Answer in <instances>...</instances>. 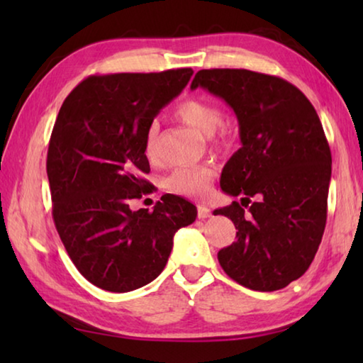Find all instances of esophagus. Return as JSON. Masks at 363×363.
<instances>
[{
	"instance_id": "34e87169",
	"label": "esophagus",
	"mask_w": 363,
	"mask_h": 363,
	"mask_svg": "<svg viewBox=\"0 0 363 363\" xmlns=\"http://www.w3.org/2000/svg\"><path fill=\"white\" fill-rule=\"evenodd\" d=\"M196 211H199V218L200 219H206V218L211 216V210L208 206H205V205L196 206Z\"/></svg>"
}]
</instances>
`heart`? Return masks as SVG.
<instances>
[{"instance_id": "b5f03b06", "label": "heart", "mask_w": 363, "mask_h": 363, "mask_svg": "<svg viewBox=\"0 0 363 363\" xmlns=\"http://www.w3.org/2000/svg\"><path fill=\"white\" fill-rule=\"evenodd\" d=\"M174 115L186 125L203 134L206 138H218V144H225L229 131L223 123V112L216 104L203 97H187L176 106ZM158 136L157 123H152L145 134V153L149 158L155 157V143ZM214 179V169L200 164L176 168L163 182L168 192L190 199H200L206 195Z\"/></svg>"}]
</instances>
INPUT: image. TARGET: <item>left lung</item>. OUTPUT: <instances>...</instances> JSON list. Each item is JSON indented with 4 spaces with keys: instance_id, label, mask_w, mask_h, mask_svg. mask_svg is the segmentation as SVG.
I'll list each match as a JSON object with an SVG mask.
<instances>
[{
    "instance_id": "left-lung-1",
    "label": "left lung",
    "mask_w": 363,
    "mask_h": 363,
    "mask_svg": "<svg viewBox=\"0 0 363 363\" xmlns=\"http://www.w3.org/2000/svg\"><path fill=\"white\" fill-rule=\"evenodd\" d=\"M199 86L233 110L242 143L220 174L223 192L240 195L242 205L214 210L237 229V242L218 253L219 264L250 290H280L309 269L327 223L331 152L320 118L279 77L211 69L196 72L190 89Z\"/></svg>"
}]
</instances>
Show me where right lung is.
Wrapping results in <instances>:
<instances>
[{
    "mask_svg": "<svg viewBox=\"0 0 363 363\" xmlns=\"http://www.w3.org/2000/svg\"><path fill=\"white\" fill-rule=\"evenodd\" d=\"M192 75H93L59 110L46 162L54 224L79 274L102 290L126 293L155 280L174 233L196 218L190 201L169 194L153 211L130 206L152 192L143 177L150 171L147 130Z\"/></svg>",
    "mask_w": 363,
    "mask_h": 363,
    "instance_id": "add662e5",
    "label": "right lung"
}]
</instances>
